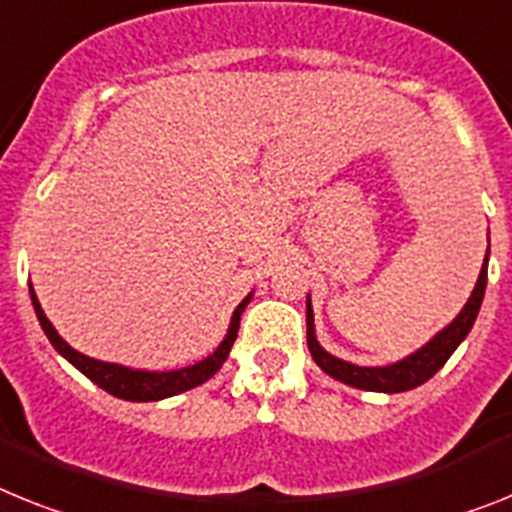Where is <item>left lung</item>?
<instances>
[{
	"label": "left lung",
	"instance_id": "8db88e82",
	"mask_svg": "<svg viewBox=\"0 0 512 512\" xmlns=\"http://www.w3.org/2000/svg\"><path fill=\"white\" fill-rule=\"evenodd\" d=\"M489 255V249H487ZM484 289H487V260L482 265V273H479V281H476L474 291L468 296L466 307L461 309V315L450 322L448 328L440 330L427 346L416 351V354L406 356L401 362L390 364V367H356V364L343 362L336 359L333 354L322 349L315 338V317H312V302L307 299V346L312 359L317 362V367L325 369L330 377L346 382L351 388L359 390H375V393H403V390H411L416 385L427 382L429 377L435 375L442 364L448 362L450 354H453L458 346H461L463 338L468 336V330L474 325L476 315H479V307H482Z\"/></svg>",
	"mask_w": 512,
	"mask_h": 512
}]
</instances>
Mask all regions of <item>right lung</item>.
<instances>
[{
    "instance_id": "add662e5",
    "label": "right lung",
    "mask_w": 512,
    "mask_h": 512,
    "mask_svg": "<svg viewBox=\"0 0 512 512\" xmlns=\"http://www.w3.org/2000/svg\"><path fill=\"white\" fill-rule=\"evenodd\" d=\"M30 299H33V309H36V317L44 328L46 338L51 341V346L64 356L70 359V364H75L80 372H83L88 380H93L98 388H103L106 393L117 395V398H124V401H161V398H169V395L184 393V390L197 388L203 385L205 380L216 375L221 364L226 362L231 346L236 341V333H239V317H242L244 307L249 304L252 294L244 299L239 307L234 309V317H231V328L226 333V338L221 341L216 351L210 356H205L203 362L192 364V367L174 369V372H143V369H130L122 367V364H109V362H98V359H90V356L80 354L72 346L59 338V333L54 330V325L49 322V317L44 315V309L38 304L36 294H33V286H30Z\"/></svg>"
}]
</instances>
